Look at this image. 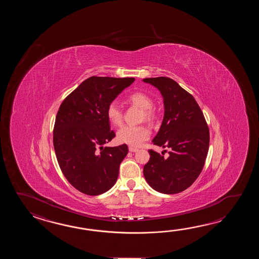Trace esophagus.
Returning a JSON list of instances; mask_svg holds the SVG:
<instances>
[{
    "mask_svg": "<svg viewBox=\"0 0 259 259\" xmlns=\"http://www.w3.org/2000/svg\"><path fill=\"white\" fill-rule=\"evenodd\" d=\"M128 150H130V152H132V153H135V152H138V149L134 148V147H128Z\"/></svg>",
    "mask_w": 259,
    "mask_h": 259,
    "instance_id": "esophagus-1",
    "label": "esophagus"
}]
</instances>
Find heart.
I'll return each instance as SVG.
<instances>
[{"instance_id":"heart-1","label":"heart","mask_w":259,"mask_h":259,"mask_svg":"<svg viewBox=\"0 0 259 259\" xmlns=\"http://www.w3.org/2000/svg\"><path fill=\"white\" fill-rule=\"evenodd\" d=\"M127 102L139 108L143 109V118L146 120H153L154 111L153 100L143 93H133L127 96ZM106 116L111 124L118 127L123 122V112L116 102H111L106 108ZM150 137V130L144 125L131 126L126 125L116 132V139L119 143H125L131 146H139Z\"/></svg>"}]
</instances>
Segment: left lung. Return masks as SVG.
I'll list each match as a JSON object with an SVG mask.
<instances>
[{
	"mask_svg": "<svg viewBox=\"0 0 259 259\" xmlns=\"http://www.w3.org/2000/svg\"><path fill=\"white\" fill-rule=\"evenodd\" d=\"M143 81L158 89L164 100V118L153 143L169 149L167 157L149 150L150 160L143 167V175L159 193H181L195 182L204 167L209 128L193 95L175 80L158 77Z\"/></svg>",
	"mask_w": 259,
	"mask_h": 259,
	"instance_id": "left-lung-1",
	"label": "left lung"
}]
</instances>
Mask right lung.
Instances as JSON below:
<instances>
[{"instance_id": "1", "label": "right lung", "mask_w": 259, "mask_h": 259, "mask_svg": "<svg viewBox=\"0 0 259 259\" xmlns=\"http://www.w3.org/2000/svg\"><path fill=\"white\" fill-rule=\"evenodd\" d=\"M134 77H91L61 104L55 117L54 147L64 176L79 192L99 195L116 183L127 144L105 146L111 131L106 108Z\"/></svg>"}]
</instances>
